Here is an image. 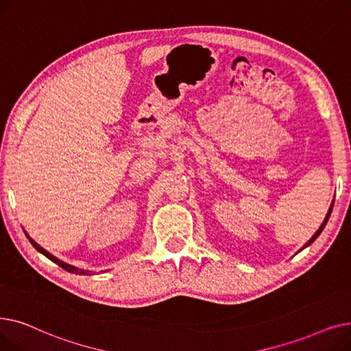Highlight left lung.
Wrapping results in <instances>:
<instances>
[{
  "label": "left lung",
  "mask_w": 351,
  "mask_h": 351,
  "mask_svg": "<svg viewBox=\"0 0 351 351\" xmlns=\"http://www.w3.org/2000/svg\"><path fill=\"white\" fill-rule=\"evenodd\" d=\"M332 204H335V203H331V206H330V208H328V213H327V215H326V219H324L323 224L320 226V228L315 231V234H314V236H313V237H311V239H310V240H308V241H307V243L304 244V247H303V248H306L307 245H310V244H311V243H313V241H314V240H315L317 237H319V236L322 234V231H323V228L326 227V224H327V221H328V217H330V214H331V210H332ZM303 248H302V250H303Z\"/></svg>",
  "instance_id": "8db88e82"
}]
</instances>
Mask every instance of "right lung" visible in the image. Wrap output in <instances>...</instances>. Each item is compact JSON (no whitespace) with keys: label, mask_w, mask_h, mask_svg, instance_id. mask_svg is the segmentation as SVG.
<instances>
[{"label":"right lung","mask_w":351,"mask_h":351,"mask_svg":"<svg viewBox=\"0 0 351 351\" xmlns=\"http://www.w3.org/2000/svg\"><path fill=\"white\" fill-rule=\"evenodd\" d=\"M25 236H27V239L29 240V243L32 244V245H34L36 247V250H38V252L41 253V254H44L47 258H49V260H51V261H54L56 264H58L60 267H61V269H64L65 271H69V273H75V274H84V276H87V274H91V271H86V270H78L77 269V267H74V265H70V264H66V263H62V261H60L58 258H56L54 256H51V254H49L48 252H45V250L43 248V247H40L34 240H32L28 234H27V232H25Z\"/></svg>","instance_id":"add662e5"}]
</instances>
